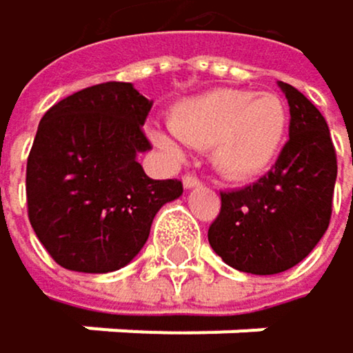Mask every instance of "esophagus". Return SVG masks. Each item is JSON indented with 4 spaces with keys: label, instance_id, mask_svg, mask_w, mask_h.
<instances>
[{
    "label": "esophagus",
    "instance_id": "1",
    "mask_svg": "<svg viewBox=\"0 0 353 353\" xmlns=\"http://www.w3.org/2000/svg\"><path fill=\"white\" fill-rule=\"evenodd\" d=\"M183 185H185V189H193V187L200 185V179L196 174H185L183 176Z\"/></svg>",
    "mask_w": 353,
    "mask_h": 353
}]
</instances>
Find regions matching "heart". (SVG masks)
I'll use <instances>...</instances> for the list:
<instances>
[{"mask_svg": "<svg viewBox=\"0 0 353 353\" xmlns=\"http://www.w3.org/2000/svg\"><path fill=\"white\" fill-rule=\"evenodd\" d=\"M172 132L153 128L151 141L181 160V141L212 147V164L234 181H248L278 160L288 132L286 103L272 92L210 90L179 103L170 115Z\"/></svg>", "mask_w": 353, "mask_h": 353, "instance_id": "heart-1", "label": "heart"}]
</instances>
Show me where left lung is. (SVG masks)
Masks as SVG:
<instances>
[{"label":"left lung","mask_w":353,"mask_h":353,"mask_svg":"<svg viewBox=\"0 0 353 353\" xmlns=\"http://www.w3.org/2000/svg\"><path fill=\"white\" fill-rule=\"evenodd\" d=\"M278 85L290 107L288 141L268 174L221 193V212L208 229L227 265L254 276L286 272L314 250L328 229L337 181L326 119L296 88Z\"/></svg>","instance_id":"left-lung-1"}]
</instances>
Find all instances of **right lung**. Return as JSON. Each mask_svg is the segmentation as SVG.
I'll list each match as a JSON object with an SVG mask.
<instances>
[{"mask_svg":"<svg viewBox=\"0 0 353 353\" xmlns=\"http://www.w3.org/2000/svg\"><path fill=\"white\" fill-rule=\"evenodd\" d=\"M151 101L126 81H105L59 101L39 121L27 160L35 236L61 268L115 272L141 252L153 216L183 193L139 164L151 149L143 124Z\"/></svg>","mask_w":353,"mask_h":353,"instance_id":"1","label":"right lung"}]
</instances>
